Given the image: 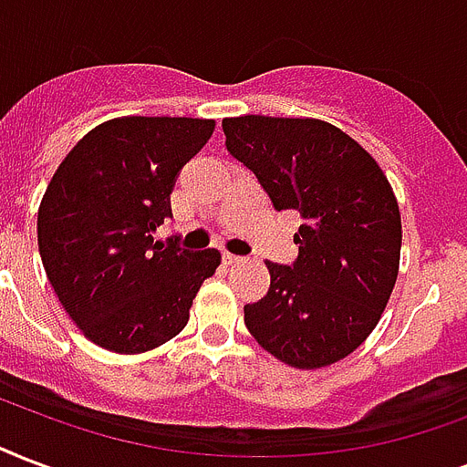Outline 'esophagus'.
<instances>
[{
    "label": "esophagus",
    "mask_w": 467,
    "mask_h": 467,
    "mask_svg": "<svg viewBox=\"0 0 467 467\" xmlns=\"http://www.w3.org/2000/svg\"><path fill=\"white\" fill-rule=\"evenodd\" d=\"M244 262V257H237V254H230V252H225V265H242Z\"/></svg>",
    "instance_id": "obj_1"
}]
</instances>
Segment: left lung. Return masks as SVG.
Wrapping results in <instances>:
<instances>
[{
    "label": "left lung",
    "instance_id": "left-lung-1",
    "mask_svg": "<svg viewBox=\"0 0 467 467\" xmlns=\"http://www.w3.org/2000/svg\"><path fill=\"white\" fill-rule=\"evenodd\" d=\"M227 151L247 166L276 210H298L291 266L266 262L265 298L244 326L266 352L298 369L358 350L389 301L401 252L397 198L377 161L320 119H223Z\"/></svg>",
    "mask_w": 467,
    "mask_h": 467
}]
</instances>
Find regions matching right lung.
<instances>
[{
	"mask_svg": "<svg viewBox=\"0 0 467 467\" xmlns=\"http://www.w3.org/2000/svg\"><path fill=\"white\" fill-rule=\"evenodd\" d=\"M213 119L119 117L63 159L38 208L46 276L76 326L105 350H154L186 328L218 249L154 240L171 218L181 169L208 144Z\"/></svg>",
	"mask_w": 467,
	"mask_h": 467,
	"instance_id": "obj_1",
	"label": "right lung"
}]
</instances>
